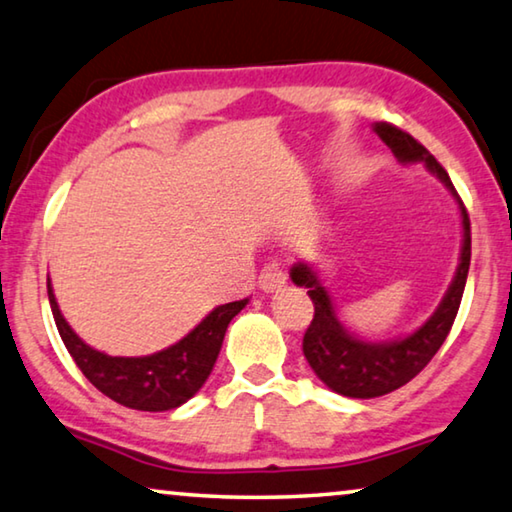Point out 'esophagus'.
<instances>
[{"label": "esophagus", "mask_w": 512, "mask_h": 512, "mask_svg": "<svg viewBox=\"0 0 512 512\" xmlns=\"http://www.w3.org/2000/svg\"><path fill=\"white\" fill-rule=\"evenodd\" d=\"M285 282H287V271L285 266L278 262L266 264L262 273H259V287H262L264 292H278L280 287H285Z\"/></svg>", "instance_id": "34e87169"}]
</instances>
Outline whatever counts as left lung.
<instances>
[{
  "mask_svg": "<svg viewBox=\"0 0 512 512\" xmlns=\"http://www.w3.org/2000/svg\"><path fill=\"white\" fill-rule=\"evenodd\" d=\"M375 133L386 142V147L393 151V156L404 165L423 163L432 174H437L439 181L451 190L455 202L460 204L462 213V253L460 264H457L455 278L444 294V299L432 312V317L409 333L407 338H398L391 342H368L356 338L349 333L342 322L335 315V308L331 303V296L322 287L317 273L312 266L299 262L292 266L289 278L294 285L308 289V296L315 303V317L303 335V354L308 358L310 368L315 375L324 381L331 391L345 395V398H379L407 384L421 372L432 356L439 352L444 345L446 335L451 333V326L455 322L457 310H460V301L464 294V285H467V273L471 262V225L469 213L457 195L448 172L437 163L430 151H427L421 142L414 140L409 133L400 131L398 126L386 124V121H377Z\"/></svg>",
  "mask_w": 512,
  "mask_h": 512,
  "instance_id": "8db88e82",
  "label": "left lung"
}]
</instances>
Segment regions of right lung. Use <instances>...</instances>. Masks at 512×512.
<instances>
[{"mask_svg": "<svg viewBox=\"0 0 512 512\" xmlns=\"http://www.w3.org/2000/svg\"><path fill=\"white\" fill-rule=\"evenodd\" d=\"M48 299L57 331L68 354L110 400L137 411H167L188 402L209 379L223 347L225 331L232 319L246 308L248 299L213 308L200 324L177 345L149 356H108L89 347L61 315L55 292L48 280Z\"/></svg>", "mask_w": 512, "mask_h": 512, "instance_id": "add662e5", "label": "right lung"}]
</instances>
